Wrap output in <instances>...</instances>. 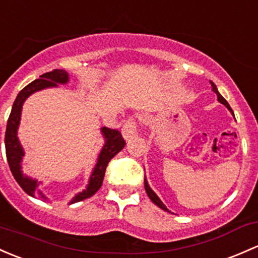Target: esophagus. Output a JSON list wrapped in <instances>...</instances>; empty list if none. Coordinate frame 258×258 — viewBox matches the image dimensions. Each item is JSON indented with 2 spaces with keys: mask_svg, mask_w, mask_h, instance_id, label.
Masks as SVG:
<instances>
[{
  "mask_svg": "<svg viewBox=\"0 0 258 258\" xmlns=\"http://www.w3.org/2000/svg\"><path fill=\"white\" fill-rule=\"evenodd\" d=\"M137 134V122L135 121V118H128L126 121V123L122 127V136L124 140H130L131 137H134Z\"/></svg>",
  "mask_w": 258,
  "mask_h": 258,
  "instance_id": "esophagus-1",
  "label": "esophagus"
}]
</instances>
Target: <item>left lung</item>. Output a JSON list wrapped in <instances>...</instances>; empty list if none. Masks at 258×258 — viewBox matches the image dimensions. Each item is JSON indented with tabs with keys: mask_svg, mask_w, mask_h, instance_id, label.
I'll return each instance as SVG.
<instances>
[{
	"mask_svg": "<svg viewBox=\"0 0 258 258\" xmlns=\"http://www.w3.org/2000/svg\"><path fill=\"white\" fill-rule=\"evenodd\" d=\"M210 83H211V81H210ZM211 86H213V91H214V93L216 94V96H218V101L220 102V104L224 105V106H226V107H227V110H229L230 112H231L232 115H234V111L231 110V107H230V105L227 104L226 100H225L224 97H222L221 95H220V93H219V91H218V88H216L215 84L211 83ZM145 189H146V193H147V195H148V198H150V199L152 200V203H154V204H156L157 207H158V208H161L162 210L168 211V213H169V210H168L167 207H165V205L163 204V203H162V200L159 199L158 195H157L156 193H154L153 190H152V188L150 186V184H148L147 179H146V175H145Z\"/></svg>",
	"mask_w": 258,
	"mask_h": 258,
	"instance_id": "left-lung-1",
	"label": "left lung"
}]
</instances>
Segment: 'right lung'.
I'll use <instances>...</instances> for the list:
<instances>
[{
	"instance_id": "right-lung-1",
	"label": "right lung",
	"mask_w": 258,
	"mask_h": 258,
	"mask_svg": "<svg viewBox=\"0 0 258 258\" xmlns=\"http://www.w3.org/2000/svg\"><path fill=\"white\" fill-rule=\"evenodd\" d=\"M68 81H69V74L65 70L61 69H55L53 72L40 75L39 79L32 81L31 84H28L26 88L22 89L20 91V94L16 97L15 102H13L12 110H11L10 117H8L7 121L6 135H5V147H6V157L11 172H12L16 181L20 184L21 188L27 194L40 200L47 199V197L38 189L40 181H38L37 179L28 177L22 170V159L24 157V151L17 136L18 127H20L21 122L22 107H23L24 101L32 94L43 90V89L58 88V84H63L64 85V84H68ZM101 135L105 140V145L102 146L101 151H100L96 164H95L93 173H91L90 178H89L88 185H86V188L83 191L78 193L70 200L69 205L88 199V198L93 197L99 190L100 186L102 185V181H104L105 170H106L108 162L118 152L122 151V148L126 145V142H124V140L121 136L120 131H117V130L101 127Z\"/></svg>"
}]
</instances>
